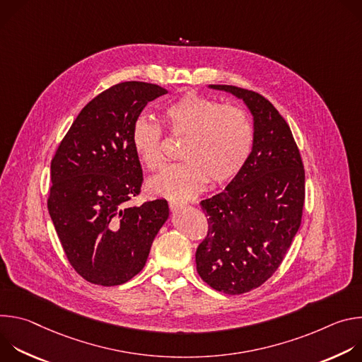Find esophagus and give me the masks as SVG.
I'll return each mask as SVG.
<instances>
[{
  "label": "esophagus",
  "mask_w": 362,
  "mask_h": 362,
  "mask_svg": "<svg viewBox=\"0 0 362 362\" xmlns=\"http://www.w3.org/2000/svg\"><path fill=\"white\" fill-rule=\"evenodd\" d=\"M169 208H170V211L176 212V211H179V209H183V208H185V203H182V202H176V200H172V202H169Z\"/></svg>",
  "instance_id": "esophagus-1"
}]
</instances>
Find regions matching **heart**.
<instances>
[{"instance_id": "1", "label": "heart", "mask_w": 362, "mask_h": 362, "mask_svg": "<svg viewBox=\"0 0 362 362\" xmlns=\"http://www.w3.org/2000/svg\"><path fill=\"white\" fill-rule=\"evenodd\" d=\"M162 119L170 136L183 137V162L150 179L151 194L187 200L197 196L208 182L214 186L229 183L247 163L255 130L240 107L187 91L163 109ZM132 147L147 170H158L163 165V130L158 123L139 117L132 129Z\"/></svg>"}]
</instances>
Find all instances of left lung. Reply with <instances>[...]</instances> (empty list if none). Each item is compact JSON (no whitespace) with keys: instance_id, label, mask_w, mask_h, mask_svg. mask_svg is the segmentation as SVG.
I'll list each match as a JSON object with an SVG mask.
<instances>
[{"instance_id":"left-lung-1","label":"left lung","mask_w":362,"mask_h":362,"mask_svg":"<svg viewBox=\"0 0 362 362\" xmlns=\"http://www.w3.org/2000/svg\"><path fill=\"white\" fill-rule=\"evenodd\" d=\"M211 88L245 101L255 140L243 170L223 192L200 202L209 228L196 249V268L214 289L240 295L282 264L300 226L305 170L292 132L269 100L236 86Z\"/></svg>"}]
</instances>
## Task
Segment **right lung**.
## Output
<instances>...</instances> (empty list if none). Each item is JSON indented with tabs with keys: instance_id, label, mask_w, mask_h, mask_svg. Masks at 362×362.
Instances as JSON below:
<instances>
[{
	"instance_id": "right-lung-1",
	"label": "right lung",
	"mask_w": 362,
	"mask_h": 362,
	"mask_svg": "<svg viewBox=\"0 0 362 362\" xmlns=\"http://www.w3.org/2000/svg\"><path fill=\"white\" fill-rule=\"evenodd\" d=\"M166 93L143 81L100 93L78 113L51 160L48 214L70 265L90 284L115 286L136 276L169 218L165 199L127 204L143 183L133 124L148 101Z\"/></svg>"
}]
</instances>
